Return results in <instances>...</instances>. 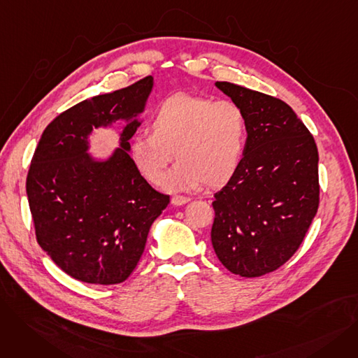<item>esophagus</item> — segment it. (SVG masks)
Masks as SVG:
<instances>
[{
    "label": "esophagus",
    "instance_id": "esophagus-1",
    "mask_svg": "<svg viewBox=\"0 0 358 358\" xmlns=\"http://www.w3.org/2000/svg\"><path fill=\"white\" fill-rule=\"evenodd\" d=\"M189 201H190V197H185V196H174L171 199V204H174V206H182Z\"/></svg>",
    "mask_w": 358,
    "mask_h": 358
}]
</instances>
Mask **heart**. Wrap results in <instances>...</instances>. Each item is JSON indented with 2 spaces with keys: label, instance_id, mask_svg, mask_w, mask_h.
I'll list each match as a JSON object with an SVG mask.
<instances>
[{
  "label": "heart",
  "instance_id": "obj_1",
  "mask_svg": "<svg viewBox=\"0 0 358 358\" xmlns=\"http://www.w3.org/2000/svg\"><path fill=\"white\" fill-rule=\"evenodd\" d=\"M150 135H136L129 152L138 171L161 184L172 152L178 164L164 180L169 193L227 182L239 165L245 142V116L232 101L174 94L149 122Z\"/></svg>",
  "mask_w": 358,
  "mask_h": 358
}]
</instances>
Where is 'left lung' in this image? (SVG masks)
Masks as SVG:
<instances>
[{"mask_svg": "<svg viewBox=\"0 0 358 358\" xmlns=\"http://www.w3.org/2000/svg\"><path fill=\"white\" fill-rule=\"evenodd\" d=\"M215 85L242 110L247 141L236 171L215 193L212 245L231 273L259 277L290 259L317 212V148L285 101Z\"/></svg>", "mask_w": 358, "mask_h": 358, "instance_id": "1", "label": "left lung"}]
</instances>
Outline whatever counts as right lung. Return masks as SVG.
I'll use <instances>...</instances> for the list:
<instances>
[{
	"instance_id": "right-lung-1",
	"label": "right lung",
	"mask_w": 358,
	"mask_h": 358,
	"mask_svg": "<svg viewBox=\"0 0 358 358\" xmlns=\"http://www.w3.org/2000/svg\"><path fill=\"white\" fill-rule=\"evenodd\" d=\"M152 87L154 78L146 77L75 104L48 124L31 158L26 192L36 239L56 266L84 283L124 281L169 203L129 155ZM119 120L125 122L120 148L107 160L91 157L92 127Z\"/></svg>"
}]
</instances>
